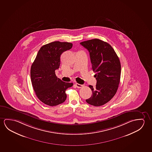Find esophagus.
<instances>
[{"label": "esophagus", "mask_w": 152, "mask_h": 152, "mask_svg": "<svg viewBox=\"0 0 152 152\" xmlns=\"http://www.w3.org/2000/svg\"><path fill=\"white\" fill-rule=\"evenodd\" d=\"M75 86H76V87H77V88H81L83 86L82 84H80L79 83H75Z\"/></svg>", "instance_id": "obj_1"}]
</instances>
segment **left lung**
<instances>
[{"label":"left lung","instance_id":"8db88e82","mask_svg":"<svg viewBox=\"0 0 152 152\" xmlns=\"http://www.w3.org/2000/svg\"><path fill=\"white\" fill-rule=\"evenodd\" d=\"M80 44L89 51L92 70L96 73V86H89L92 94L86 102L96 107L102 106L113 98L118 89L121 79L120 60L112 46L99 39L84 41Z\"/></svg>","mask_w":152,"mask_h":152}]
</instances>
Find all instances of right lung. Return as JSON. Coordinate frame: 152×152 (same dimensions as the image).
<instances>
[{
	"label": "right lung",
	"mask_w": 152,
	"mask_h": 152,
	"mask_svg": "<svg viewBox=\"0 0 152 152\" xmlns=\"http://www.w3.org/2000/svg\"><path fill=\"white\" fill-rule=\"evenodd\" d=\"M72 44L56 41L41 47L31 69V83L36 96L44 104L57 106L66 98V90L73 83L62 81L55 71L60 65L62 53L72 48Z\"/></svg>",
	"instance_id": "add662e5"
}]
</instances>
